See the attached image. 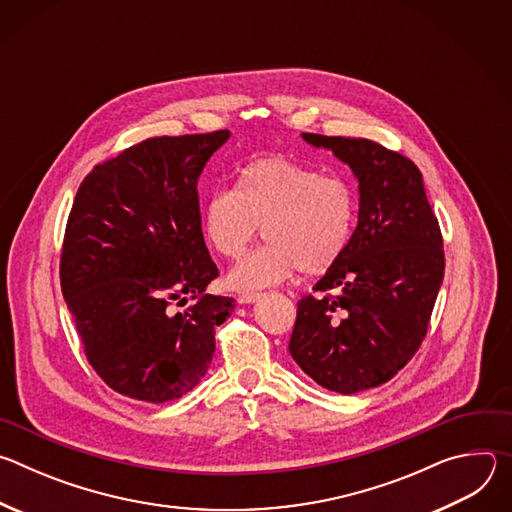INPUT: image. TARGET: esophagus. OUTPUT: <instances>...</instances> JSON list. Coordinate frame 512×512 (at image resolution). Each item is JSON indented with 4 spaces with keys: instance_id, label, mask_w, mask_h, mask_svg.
I'll use <instances>...</instances> for the list:
<instances>
[{
    "instance_id": "34e87169",
    "label": "esophagus",
    "mask_w": 512,
    "mask_h": 512,
    "mask_svg": "<svg viewBox=\"0 0 512 512\" xmlns=\"http://www.w3.org/2000/svg\"><path fill=\"white\" fill-rule=\"evenodd\" d=\"M261 298V294H255V291H247V294H241L239 298H237V302L239 304H253V302H257Z\"/></svg>"
}]
</instances>
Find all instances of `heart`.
<instances>
[{
	"instance_id": "obj_1",
	"label": "heart",
	"mask_w": 512,
	"mask_h": 512,
	"mask_svg": "<svg viewBox=\"0 0 512 512\" xmlns=\"http://www.w3.org/2000/svg\"><path fill=\"white\" fill-rule=\"evenodd\" d=\"M356 214V190L346 178L285 156H265L239 170L235 190L210 194L200 223L208 247L227 259L245 255L263 227L269 243L229 273L233 289L255 291L300 269L308 275L332 269L352 241Z\"/></svg>"
}]
</instances>
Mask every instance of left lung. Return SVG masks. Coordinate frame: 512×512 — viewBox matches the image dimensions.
Listing matches in <instances>:
<instances>
[{"label": "left lung", "mask_w": 512, "mask_h": 512, "mask_svg": "<svg viewBox=\"0 0 512 512\" xmlns=\"http://www.w3.org/2000/svg\"><path fill=\"white\" fill-rule=\"evenodd\" d=\"M358 178V225L340 261L298 302L289 354L324 389L393 379L419 350L444 279V239L419 168L362 137L302 133Z\"/></svg>", "instance_id": "8db88e82"}]
</instances>
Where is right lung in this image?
Segmentation results:
<instances>
[{
	"label": "right lung",
	"mask_w": 512,
	"mask_h": 512,
	"mask_svg": "<svg viewBox=\"0 0 512 512\" xmlns=\"http://www.w3.org/2000/svg\"><path fill=\"white\" fill-rule=\"evenodd\" d=\"M229 129L150 137L97 164L72 202L60 287L87 360L117 393L166 403L192 391L235 300L202 237L198 176ZM193 304L174 313L171 304Z\"/></svg>",
	"instance_id": "1"
}]
</instances>
